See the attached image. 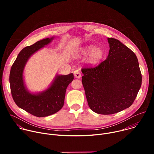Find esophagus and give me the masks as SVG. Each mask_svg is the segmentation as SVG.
Masks as SVG:
<instances>
[{"label": "esophagus", "instance_id": "esophagus-1", "mask_svg": "<svg viewBox=\"0 0 154 154\" xmlns=\"http://www.w3.org/2000/svg\"><path fill=\"white\" fill-rule=\"evenodd\" d=\"M74 74L75 77H76V78L79 79V78L81 77V73H80V72L79 70H75L74 72Z\"/></svg>", "mask_w": 154, "mask_h": 154}]
</instances>
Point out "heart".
<instances>
[{
    "instance_id": "heart-1",
    "label": "heart",
    "mask_w": 154,
    "mask_h": 154,
    "mask_svg": "<svg viewBox=\"0 0 154 154\" xmlns=\"http://www.w3.org/2000/svg\"><path fill=\"white\" fill-rule=\"evenodd\" d=\"M89 54L87 61L91 64H96L99 63L103 55V51L100 48H94V45H90L85 48L83 54Z\"/></svg>"
}]
</instances>
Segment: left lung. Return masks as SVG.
<instances>
[{
  "label": "left lung",
  "instance_id": "left-lung-1",
  "mask_svg": "<svg viewBox=\"0 0 154 154\" xmlns=\"http://www.w3.org/2000/svg\"><path fill=\"white\" fill-rule=\"evenodd\" d=\"M107 39L109 51L106 59L94 68L82 69L88 103L100 115L115 114L130 107L142 82L135 53L116 39Z\"/></svg>",
  "mask_w": 154,
  "mask_h": 154
}]
</instances>
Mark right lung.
<instances>
[{
	"instance_id": "obj_1",
	"label": "right lung",
	"mask_w": 154,
	"mask_h": 154,
	"mask_svg": "<svg viewBox=\"0 0 154 154\" xmlns=\"http://www.w3.org/2000/svg\"><path fill=\"white\" fill-rule=\"evenodd\" d=\"M54 37L37 41L24 48L18 54L10 73V85L13 99L16 104L26 112L37 117L53 115L62 108L66 90L74 79V75H57L51 86L38 94L30 93L26 88L23 71L29 58L36 51L49 44Z\"/></svg>"
}]
</instances>
